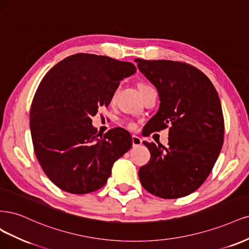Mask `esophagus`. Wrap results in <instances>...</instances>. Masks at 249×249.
I'll return each mask as SVG.
<instances>
[{
    "mask_svg": "<svg viewBox=\"0 0 249 249\" xmlns=\"http://www.w3.org/2000/svg\"><path fill=\"white\" fill-rule=\"evenodd\" d=\"M142 145V140L139 138L138 135H132V146L133 147H139Z\"/></svg>",
    "mask_w": 249,
    "mask_h": 249,
    "instance_id": "obj_1",
    "label": "esophagus"
}]
</instances>
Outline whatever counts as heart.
Instances as JSON below:
<instances>
[{
    "label": "heart",
    "instance_id": "heart-1",
    "mask_svg": "<svg viewBox=\"0 0 249 249\" xmlns=\"http://www.w3.org/2000/svg\"><path fill=\"white\" fill-rule=\"evenodd\" d=\"M147 87H150V86L145 85V84H140V85H139V89L142 90V89H143V88H147ZM113 97H115V93H114V95H113ZM126 126H127L128 128H129V129H133V128L135 127L134 124H133L131 121H127V122H126Z\"/></svg>",
    "mask_w": 249,
    "mask_h": 249
}]
</instances>
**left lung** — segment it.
<instances>
[{"instance_id":"8db88e82","label":"left lung","mask_w":249,"mask_h":249,"mask_svg":"<svg viewBox=\"0 0 249 249\" xmlns=\"http://www.w3.org/2000/svg\"><path fill=\"white\" fill-rule=\"evenodd\" d=\"M159 94L157 114L146 135L168 128L167 147L143 142L150 161L140 168L142 187L161 198L196 191L210 175L223 143L220 99L209 78L187 63L135 59Z\"/></svg>"}]
</instances>
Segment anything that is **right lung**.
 I'll use <instances>...</instances> for the list:
<instances>
[{
  "label": "right lung",
  "instance_id": "right-lung-1",
  "mask_svg": "<svg viewBox=\"0 0 249 249\" xmlns=\"http://www.w3.org/2000/svg\"><path fill=\"white\" fill-rule=\"evenodd\" d=\"M135 70L129 62L82 53L59 62L39 84L30 111L32 142L39 164L60 189L73 195L98 190L131 148L123 128L99 138L92 117Z\"/></svg>",
  "mask_w": 249,
  "mask_h": 249
}]
</instances>
